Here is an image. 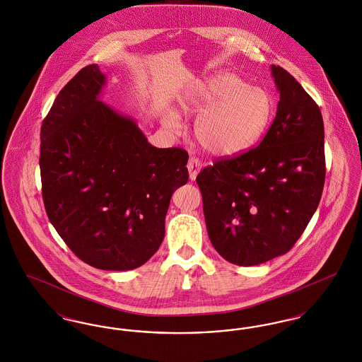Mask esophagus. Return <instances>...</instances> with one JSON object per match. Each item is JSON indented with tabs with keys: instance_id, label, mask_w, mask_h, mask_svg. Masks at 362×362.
I'll return each instance as SVG.
<instances>
[{
	"instance_id": "esophagus-1",
	"label": "esophagus",
	"mask_w": 362,
	"mask_h": 362,
	"mask_svg": "<svg viewBox=\"0 0 362 362\" xmlns=\"http://www.w3.org/2000/svg\"><path fill=\"white\" fill-rule=\"evenodd\" d=\"M201 168H202L201 160L197 158V157H191L189 160V163H187V170H189V179H191V180H194V179L197 177V175L199 173Z\"/></svg>"
}]
</instances>
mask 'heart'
Segmentation results:
<instances>
[{
	"label": "heart",
	"mask_w": 362,
	"mask_h": 362,
	"mask_svg": "<svg viewBox=\"0 0 362 362\" xmlns=\"http://www.w3.org/2000/svg\"><path fill=\"white\" fill-rule=\"evenodd\" d=\"M183 108L201 112L194 124L199 145L211 155L235 156L252 148L274 118L272 95L235 74H220L197 86ZM167 122L175 123L168 115Z\"/></svg>",
	"instance_id": "heart-1"
}]
</instances>
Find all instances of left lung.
<instances>
[{"label": "left lung", "mask_w": 362, "mask_h": 362, "mask_svg": "<svg viewBox=\"0 0 362 362\" xmlns=\"http://www.w3.org/2000/svg\"><path fill=\"white\" fill-rule=\"evenodd\" d=\"M279 102L257 148L217 158L197 176L207 235L239 266L286 254L319 206L325 177V126L319 105L291 73L272 65Z\"/></svg>", "instance_id": "left-lung-1"}]
</instances>
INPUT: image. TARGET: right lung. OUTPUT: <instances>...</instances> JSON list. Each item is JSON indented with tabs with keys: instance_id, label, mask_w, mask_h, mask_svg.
I'll return each mask as SVG.
<instances>
[{
	"instance_id": "obj_1",
	"label": "right lung",
	"mask_w": 362,
	"mask_h": 362,
	"mask_svg": "<svg viewBox=\"0 0 362 362\" xmlns=\"http://www.w3.org/2000/svg\"><path fill=\"white\" fill-rule=\"evenodd\" d=\"M104 84L92 64L54 100L40 130L42 197L76 257L124 272L158 250L171 197L189 180V153L152 146L134 119L99 99Z\"/></svg>"
}]
</instances>
